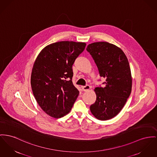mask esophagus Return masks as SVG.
I'll list each match as a JSON object with an SVG mask.
<instances>
[{
  "label": "esophagus",
  "instance_id": "esophagus-1",
  "mask_svg": "<svg viewBox=\"0 0 157 157\" xmlns=\"http://www.w3.org/2000/svg\"><path fill=\"white\" fill-rule=\"evenodd\" d=\"M82 90H83L84 92H87V91H89L90 89V86L89 85L87 84L86 86H82Z\"/></svg>",
  "mask_w": 157,
  "mask_h": 157
}]
</instances>
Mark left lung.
<instances>
[{
  "label": "left lung",
  "mask_w": 157,
  "mask_h": 157,
  "mask_svg": "<svg viewBox=\"0 0 157 157\" xmlns=\"http://www.w3.org/2000/svg\"><path fill=\"white\" fill-rule=\"evenodd\" d=\"M86 50L92 55L104 87L94 89L96 100L90 105L92 114L100 120H108L117 115L124 106L132 91L131 70L125 53L108 42L89 44Z\"/></svg>",
  "instance_id": "8db88e82"
}]
</instances>
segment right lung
Segmentation results:
<instances>
[{"instance_id": "1", "label": "right lung", "mask_w": 157, "mask_h": 157, "mask_svg": "<svg viewBox=\"0 0 157 157\" xmlns=\"http://www.w3.org/2000/svg\"><path fill=\"white\" fill-rule=\"evenodd\" d=\"M86 45L83 42H56L38 55L32 69V91L48 115L59 118L71 111L79 94L72 82V67Z\"/></svg>"}]
</instances>
